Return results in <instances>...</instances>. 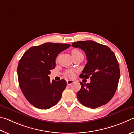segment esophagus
Wrapping results in <instances>:
<instances>
[{
  "label": "esophagus",
  "instance_id": "obj_1",
  "mask_svg": "<svg viewBox=\"0 0 134 134\" xmlns=\"http://www.w3.org/2000/svg\"><path fill=\"white\" fill-rule=\"evenodd\" d=\"M66 82H67L68 85H71V84H72L74 82V80H67Z\"/></svg>",
  "mask_w": 134,
  "mask_h": 134
}]
</instances>
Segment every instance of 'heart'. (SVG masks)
<instances>
[{
	"label": "heart",
	"instance_id": "b5f03b06",
	"mask_svg": "<svg viewBox=\"0 0 134 134\" xmlns=\"http://www.w3.org/2000/svg\"><path fill=\"white\" fill-rule=\"evenodd\" d=\"M71 53L73 56L81 53V52L78 51V49H73V50L72 51ZM66 75L69 77H73L74 76V72L72 71H68L66 72Z\"/></svg>",
	"mask_w": 134,
	"mask_h": 134
}]
</instances>
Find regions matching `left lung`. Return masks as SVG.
<instances>
[{"label": "left lung", "instance_id": "left-lung-1", "mask_svg": "<svg viewBox=\"0 0 134 134\" xmlns=\"http://www.w3.org/2000/svg\"><path fill=\"white\" fill-rule=\"evenodd\" d=\"M74 48L85 52L88 62L80 78L91 82H80L81 88L77 98L82 104L95 109L107 104L116 92L120 70L114 53L109 47L92 41H78L72 44Z\"/></svg>", "mask_w": 134, "mask_h": 134}]
</instances>
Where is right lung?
<instances>
[{"label": "right lung", "mask_w": 134, "mask_h": 134, "mask_svg": "<svg viewBox=\"0 0 134 134\" xmlns=\"http://www.w3.org/2000/svg\"><path fill=\"white\" fill-rule=\"evenodd\" d=\"M71 44L44 43L32 46L25 52L18 66L20 88L27 100L33 106L47 109L60 99L66 86L64 79L50 81V70L56 66V58Z\"/></svg>", "instance_id": "1"}]
</instances>
